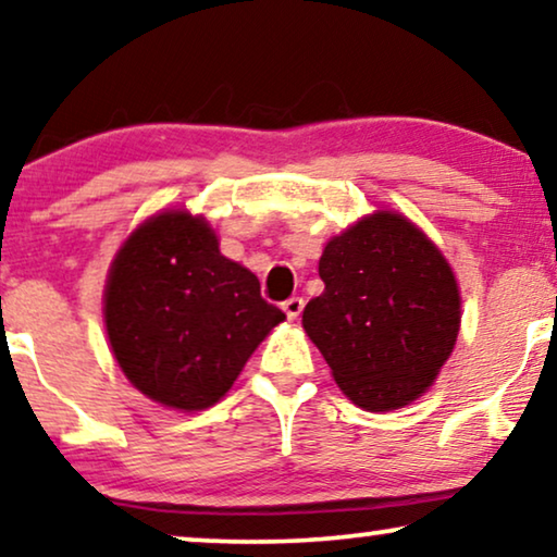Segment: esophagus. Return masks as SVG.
I'll return each mask as SVG.
<instances>
[{"instance_id":"1","label":"esophagus","mask_w":557,"mask_h":557,"mask_svg":"<svg viewBox=\"0 0 557 557\" xmlns=\"http://www.w3.org/2000/svg\"><path fill=\"white\" fill-rule=\"evenodd\" d=\"M281 307H284V311H286V317L292 319H299L301 317V311H304V299L301 296H292V299H286L284 304H281Z\"/></svg>"}]
</instances>
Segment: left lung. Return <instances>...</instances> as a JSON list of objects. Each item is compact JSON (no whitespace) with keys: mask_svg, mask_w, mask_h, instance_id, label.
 Wrapping results in <instances>:
<instances>
[{"mask_svg":"<svg viewBox=\"0 0 557 557\" xmlns=\"http://www.w3.org/2000/svg\"><path fill=\"white\" fill-rule=\"evenodd\" d=\"M324 292L304 309V330L355 406L372 413L429 391L454 352L459 284L444 253L391 210L357 220L319 258Z\"/></svg>","mask_w":557,"mask_h":557,"instance_id":"1","label":"left lung"}]
</instances>
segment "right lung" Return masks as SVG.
I'll list each match as a JSON object with an SVG mask.
<instances>
[{
	"mask_svg": "<svg viewBox=\"0 0 557 557\" xmlns=\"http://www.w3.org/2000/svg\"><path fill=\"white\" fill-rule=\"evenodd\" d=\"M119 368L147 398L177 410L215 406L284 311L256 273L220 253L205 218L159 212L113 258L103 296Z\"/></svg>",
	"mask_w": 557,
	"mask_h": 557,
	"instance_id": "1",
	"label": "right lung"
}]
</instances>
